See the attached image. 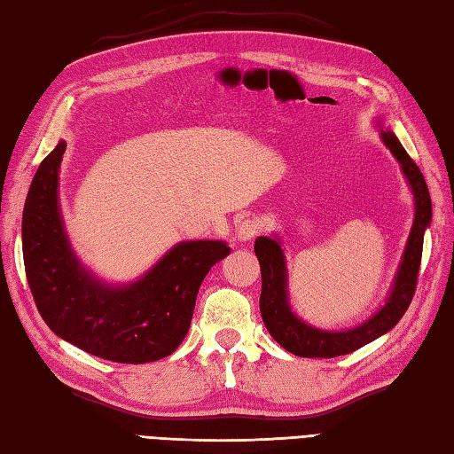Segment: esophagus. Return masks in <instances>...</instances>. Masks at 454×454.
<instances>
[{"instance_id":"1","label":"esophagus","mask_w":454,"mask_h":454,"mask_svg":"<svg viewBox=\"0 0 454 454\" xmlns=\"http://www.w3.org/2000/svg\"><path fill=\"white\" fill-rule=\"evenodd\" d=\"M259 232H262V224L255 218H244L242 222H238L236 226V238L238 242H249L254 239Z\"/></svg>"}]
</instances>
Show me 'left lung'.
<instances>
[{
  "instance_id": "obj_1",
  "label": "left lung",
  "mask_w": 454,
  "mask_h": 454,
  "mask_svg": "<svg viewBox=\"0 0 454 454\" xmlns=\"http://www.w3.org/2000/svg\"><path fill=\"white\" fill-rule=\"evenodd\" d=\"M382 142L394 153V158L400 161L403 176H406L413 200H416V215H413L411 232L408 238L406 249H403L402 263L394 278L392 291L379 312L371 316L369 320L351 327L345 332H327L302 322L288 304V288H286V263L285 252L281 247V239L259 236L255 239V255L262 267V296H259V310H262L263 324L271 333L273 340L285 347L288 353L298 356H340L353 353L359 347L374 341L376 337L390 332L400 322V317L406 314L408 306L416 293L418 273L423 252V234L431 224V197L427 183L423 179L419 168L416 166L408 152L403 150L400 140L394 137V132L382 130Z\"/></svg>"
}]
</instances>
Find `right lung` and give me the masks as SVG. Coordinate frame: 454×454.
Segmentation results:
<instances>
[{
  "label": "right lung",
  "mask_w": 454,
  "mask_h": 454,
  "mask_svg": "<svg viewBox=\"0 0 454 454\" xmlns=\"http://www.w3.org/2000/svg\"><path fill=\"white\" fill-rule=\"evenodd\" d=\"M66 142L38 166L23 208V259L43 320L80 349L114 363L163 359L187 335L199 286L230 247L216 239L181 242L146 275L111 286L85 269L67 242L58 202Z\"/></svg>",
  "instance_id": "1"
}]
</instances>
